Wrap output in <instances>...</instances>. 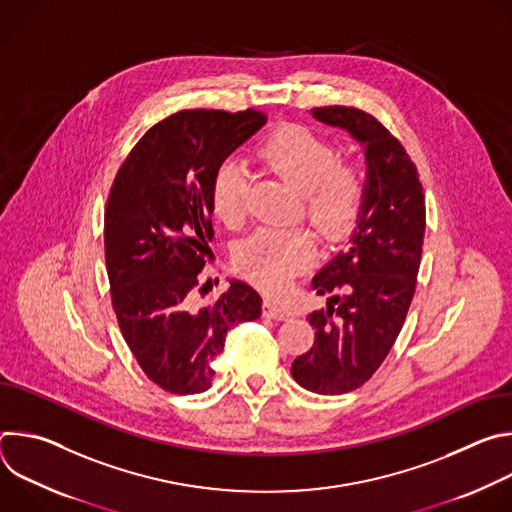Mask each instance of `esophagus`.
<instances>
[{
    "instance_id": "esophagus-1",
    "label": "esophagus",
    "mask_w": 512,
    "mask_h": 512,
    "mask_svg": "<svg viewBox=\"0 0 512 512\" xmlns=\"http://www.w3.org/2000/svg\"><path fill=\"white\" fill-rule=\"evenodd\" d=\"M263 316L265 318H271V320H289L294 318V312H291L287 306L283 304H277L273 300H265L263 304Z\"/></svg>"
}]
</instances>
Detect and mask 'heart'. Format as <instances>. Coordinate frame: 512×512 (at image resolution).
<instances>
[{"instance_id":"heart-1","label":"heart","mask_w":512,"mask_h":512,"mask_svg":"<svg viewBox=\"0 0 512 512\" xmlns=\"http://www.w3.org/2000/svg\"><path fill=\"white\" fill-rule=\"evenodd\" d=\"M261 160L302 190L304 212L328 239L344 235L367 194V172L358 162H340L338 145L306 127H281L259 145ZM249 174L229 158L212 182V210L225 225H239L247 212ZM314 241L302 229L265 227L239 251L241 267L271 291H281L312 259Z\"/></svg>"}]
</instances>
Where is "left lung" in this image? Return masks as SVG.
<instances>
[{
    "label": "left lung",
    "instance_id": "8db88e82",
    "mask_svg": "<svg viewBox=\"0 0 512 512\" xmlns=\"http://www.w3.org/2000/svg\"><path fill=\"white\" fill-rule=\"evenodd\" d=\"M312 115L346 129L364 148L367 194L356 229L312 279L326 308L308 316L316 338L291 375L318 395H342L367 383L393 348L409 312L425 233V196L401 141L354 107H316Z\"/></svg>",
    "mask_w": 512,
    "mask_h": 512
}]
</instances>
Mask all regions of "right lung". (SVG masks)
Returning a JSON list of instances; mask_svg holds the SVG:
<instances>
[{
    "label": "right lung",
    "instance_id": "1",
    "mask_svg": "<svg viewBox=\"0 0 512 512\" xmlns=\"http://www.w3.org/2000/svg\"><path fill=\"white\" fill-rule=\"evenodd\" d=\"M265 121L255 109L178 111L145 131L113 180L105 208L111 302L141 371L164 391H206L227 332L261 316V296L245 281L233 279L210 304L194 289L214 237L216 170Z\"/></svg>",
    "mask_w": 512,
    "mask_h": 512
}]
</instances>
